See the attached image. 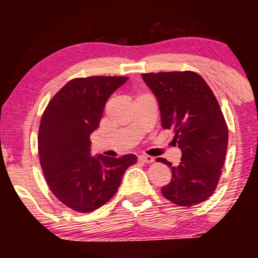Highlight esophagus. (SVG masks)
<instances>
[{"label": "esophagus", "mask_w": 258, "mask_h": 258, "mask_svg": "<svg viewBox=\"0 0 258 258\" xmlns=\"http://www.w3.org/2000/svg\"><path fill=\"white\" fill-rule=\"evenodd\" d=\"M138 160H139V161H142V162H146V164H150V162L154 161V158H153V156L144 155V154H142V155H139Z\"/></svg>", "instance_id": "34e87169"}]
</instances>
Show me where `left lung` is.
<instances>
[{
    "label": "left lung",
    "mask_w": 258,
    "mask_h": 258,
    "mask_svg": "<svg viewBox=\"0 0 258 258\" xmlns=\"http://www.w3.org/2000/svg\"><path fill=\"white\" fill-rule=\"evenodd\" d=\"M158 99L162 128L172 130L182 150L179 166L171 167L172 179L161 188L166 199L179 206H193L211 197L228 146V127L214 92L193 72L142 74Z\"/></svg>",
    "instance_id": "obj_1"
}]
</instances>
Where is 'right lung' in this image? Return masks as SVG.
<instances>
[{"label": "right lung", "mask_w": 258, "mask_h": 258, "mask_svg": "<svg viewBox=\"0 0 258 258\" xmlns=\"http://www.w3.org/2000/svg\"><path fill=\"white\" fill-rule=\"evenodd\" d=\"M128 78L90 76L72 80L53 97L38 130V154L47 184L59 201L92 212L114 197L123 173L137 162L91 155V135L99 127L109 97Z\"/></svg>", "instance_id": "1"}]
</instances>
